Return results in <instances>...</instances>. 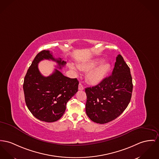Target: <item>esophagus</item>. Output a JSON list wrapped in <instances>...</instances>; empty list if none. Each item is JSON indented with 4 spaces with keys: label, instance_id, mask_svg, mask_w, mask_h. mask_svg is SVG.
I'll return each mask as SVG.
<instances>
[{
    "label": "esophagus",
    "instance_id": "esophagus-1",
    "mask_svg": "<svg viewBox=\"0 0 159 159\" xmlns=\"http://www.w3.org/2000/svg\"><path fill=\"white\" fill-rule=\"evenodd\" d=\"M78 89H79L80 90H84V87H83V85L81 84V83L79 84V85H78Z\"/></svg>",
    "mask_w": 159,
    "mask_h": 159
}]
</instances>
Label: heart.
I'll return each instance as SVG.
<instances>
[{"label": "heart", "mask_w": 159, "mask_h": 159, "mask_svg": "<svg viewBox=\"0 0 159 159\" xmlns=\"http://www.w3.org/2000/svg\"><path fill=\"white\" fill-rule=\"evenodd\" d=\"M103 62L102 59L97 58L87 63L80 64L78 67L83 70L88 71L86 79L90 84H98L102 81L110 70V64L103 63ZM70 67L72 69H75V67L72 64L70 65Z\"/></svg>", "instance_id": "1"}]
</instances>
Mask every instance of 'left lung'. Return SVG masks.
Returning a JSON list of instances; mask_svg holds the SVG:
<instances>
[{"label": "left lung", "mask_w": 159, "mask_h": 159, "mask_svg": "<svg viewBox=\"0 0 159 159\" xmlns=\"http://www.w3.org/2000/svg\"><path fill=\"white\" fill-rule=\"evenodd\" d=\"M85 111L98 124H106L120 116L129 104L133 83L129 67L119 54L112 74L99 84L85 89Z\"/></svg>", "instance_id": "1"}]
</instances>
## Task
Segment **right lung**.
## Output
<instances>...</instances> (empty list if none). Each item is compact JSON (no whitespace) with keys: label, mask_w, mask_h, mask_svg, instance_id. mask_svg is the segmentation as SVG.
Instances as JSON below:
<instances>
[{"label":"right lung","mask_w":159,"mask_h":159,"mask_svg":"<svg viewBox=\"0 0 159 159\" xmlns=\"http://www.w3.org/2000/svg\"><path fill=\"white\" fill-rule=\"evenodd\" d=\"M43 60L56 61L59 69L66 64L60 58H55L49 51L43 50L36 55L28 69L23 87L26 104L33 116L42 121L53 122L63 115L67 102L78 92L79 82L56 69L49 76H43L38 64Z\"/></svg>","instance_id":"1"}]
</instances>
